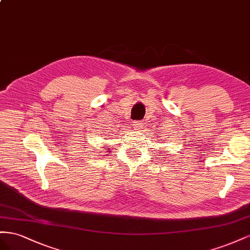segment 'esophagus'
I'll return each mask as SVG.
<instances>
[{"label":"esophagus","instance_id":"1","mask_svg":"<svg viewBox=\"0 0 250 250\" xmlns=\"http://www.w3.org/2000/svg\"><path fill=\"white\" fill-rule=\"evenodd\" d=\"M134 126H136L137 129H141V127L144 126V123H142L141 120H136L134 121Z\"/></svg>","mask_w":250,"mask_h":250}]
</instances>
